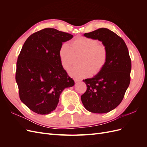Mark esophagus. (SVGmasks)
I'll use <instances>...</instances> for the list:
<instances>
[{
	"label": "esophagus",
	"instance_id": "obj_1",
	"mask_svg": "<svg viewBox=\"0 0 147 147\" xmlns=\"http://www.w3.org/2000/svg\"><path fill=\"white\" fill-rule=\"evenodd\" d=\"M74 81H75V82H80L81 80H79V79H77V78H75V79H74Z\"/></svg>",
	"mask_w": 147,
	"mask_h": 147
}]
</instances>
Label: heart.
Returning <instances> with one entry per match:
<instances>
[{
	"instance_id": "heart-1",
	"label": "heart",
	"mask_w": 147,
	"mask_h": 147,
	"mask_svg": "<svg viewBox=\"0 0 147 147\" xmlns=\"http://www.w3.org/2000/svg\"><path fill=\"white\" fill-rule=\"evenodd\" d=\"M82 54L79 59L80 65L69 70V74L75 78H84L99 73L107 63L108 52L103 44L97 40L87 37H78L71 42V47L63 43L59 49V57L63 68L67 70L74 63L75 55Z\"/></svg>"
}]
</instances>
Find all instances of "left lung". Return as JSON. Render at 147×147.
Instances as JSON below:
<instances>
[{
  "mask_svg": "<svg viewBox=\"0 0 147 147\" xmlns=\"http://www.w3.org/2000/svg\"><path fill=\"white\" fill-rule=\"evenodd\" d=\"M84 36L102 42L107 50V63L94 77L83 80L87 90L81 96L89 112L105 113L121 103L129 85L131 60L127 47L117 34L107 28L85 33Z\"/></svg>",
  "mask_w": 147,
  "mask_h": 147,
  "instance_id": "8db88e82",
  "label": "left lung"
}]
</instances>
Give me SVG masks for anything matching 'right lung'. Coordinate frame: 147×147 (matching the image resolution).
<instances>
[{
	"label": "right lung",
	"instance_id": "1",
	"mask_svg": "<svg viewBox=\"0 0 147 147\" xmlns=\"http://www.w3.org/2000/svg\"><path fill=\"white\" fill-rule=\"evenodd\" d=\"M73 35L45 28L28 38L16 63V82L22 102L34 112L47 115L55 110L61 92L74 85L62 66L59 49Z\"/></svg>",
	"mask_w": 147,
	"mask_h": 147
}]
</instances>
